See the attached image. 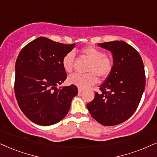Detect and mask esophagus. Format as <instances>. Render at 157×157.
<instances>
[{
	"label": "esophagus",
	"mask_w": 157,
	"mask_h": 157,
	"mask_svg": "<svg viewBox=\"0 0 157 157\" xmlns=\"http://www.w3.org/2000/svg\"><path fill=\"white\" fill-rule=\"evenodd\" d=\"M83 92H84V90H82V89H80V88H78V93H79V94L82 93Z\"/></svg>",
	"instance_id": "34e87169"
}]
</instances>
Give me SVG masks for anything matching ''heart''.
Instances as JSON below:
<instances>
[{"mask_svg":"<svg viewBox=\"0 0 157 157\" xmlns=\"http://www.w3.org/2000/svg\"><path fill=\"white\" fill-rule=\"evenodd\" d=\"M82 55L90 60L86 74L74 73L67 78V83L76 86L80 89H86L95 84L98 78L104 79L111 74L113 69V60L105 53L94 46H87L81 50ZM75 61V53L71 51L67 52L62 59V65L67 73L73 71Z\"/></svg>","mask_w":157,"mask_h":157,"instance_id":"obj_1","label":"heart"}]
</instances>
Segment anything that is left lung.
<instances>
[{"label": "left lung", "instance_id": "1", "mask_svg": "<svg viewBox=\"0 0 157 157\" xmlns=\"http://www.w3.org/2000/svg\"><path fill=\"white\" fill-rule=\"evenodd\" d=\"M98 45L111 52L113 66L100 86V93L94 92L86 107L100 124L117 125L132 117L140 103L146 86L144 63L138 51L122 40Z\"/></svg>", "mask_w": 157, "mask_h": 157}]
</instances>
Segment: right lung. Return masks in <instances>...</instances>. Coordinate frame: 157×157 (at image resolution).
Instances as JSON below:
<instances>
[{"label": "right lung", "instance_id": "1", "mask_svg": "<svg viewBox=\"0 0 157 157\" xmlns=\"http://www.w3.org/2000/svg\"><path fill=\"white\" fill-rule=\"evenodd\" d=\"M74 46L40 37L19 52L15 64V96L20 109L33 122L55 124L68 113L78 94L77 86H56L67 78L62 59Z\"/></svg>", "mask_w": 157, "mask_h": 157}]
</instances>
